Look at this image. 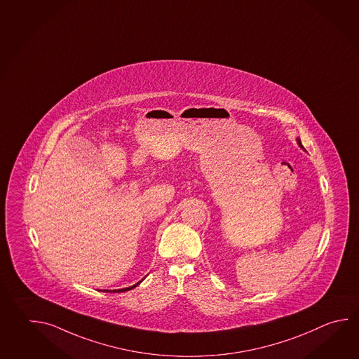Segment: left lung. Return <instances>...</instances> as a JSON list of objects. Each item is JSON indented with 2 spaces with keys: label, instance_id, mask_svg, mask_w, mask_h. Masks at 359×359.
I'll return each mask as SVG.
<instances>
[{
  "label": "left lung",
  "instance_id": "1",
  "mask_svg": "<svg viewBox=\"0 0 359 359\" xmlns=\"http://www.w3.org/2000/svg\"><path fill=\"white\" fill-rule=\"evenodd\" d=\"M298 143H299V146L302 147V148H303V146H302V143H300V140H298Z\"/></svg>",
  "mask_w": 359,
  "mask_h": 359
}]
</instances>
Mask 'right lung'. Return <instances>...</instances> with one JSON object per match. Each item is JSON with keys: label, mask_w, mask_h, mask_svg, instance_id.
<instances>
[{"label": "right lung", "mask_w": 359, "mask_h": 359, "mask_svg": "<svg viewBox=\"0 0 359 359\" xmlns=\"http://www.w3.org/2000/svg\"><path fill=\"white\" fill-rule=\"evenodd\" d=\"M140 283H137L135 285L129 286V287H125V289H118V290H114V292H117V293H118V292H128V290H130V289H133V287H135V286L140 285ZM103 292H111V290H103Z\"/></svg>", "instance_id": "obj_1"}]
</instances>
